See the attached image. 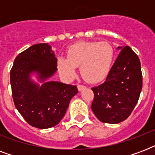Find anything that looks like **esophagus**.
I'll return each mask as SVG.
<instances>
[{
    "label": "esophagus",
    "mask_w": 155,
    "mask_h": 155,
    "mask_svg": "<svg viewBox=\"0 0 155 155\" xmlns=\"http://www.w3.org/2000/svg\"><path fill=\"white\" fill-rule=\"evenodd\" d=\"M77 87H78V90H79V91H82V90H84L85 88V86L84 85H81V84H78L77 85Z\"/></svg>",
    "instance_id": "esophagus-1"
}]
</instances>
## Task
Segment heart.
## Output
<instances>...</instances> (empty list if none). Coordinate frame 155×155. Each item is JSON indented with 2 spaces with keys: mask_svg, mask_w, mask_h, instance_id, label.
<instances>
[{
  "mask_svg": "<svg viewBox=\"0 0 155 155\" xmlns=\"http://www.w3.org/2000/svg\"><path fill=\"white\" fill-rule=\"evenodd\" d=\"M115 57V50L108 42H80L71 45L67 58L57 60L58 70L63 77L71 80L80 66V74L86 81L97 83L108 75Z\"/></svg>",
  "mask_w": 155,
  "mask_h": 155,
  "instance_id": "1",
  "label": "heart"
}]
</instances>
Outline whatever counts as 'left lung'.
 Wrapping results in <instances>:
<instances>
[{"label": "left lung", "mask_w": 155, "mask_h": 155, "mask_svg": "<svg viewBox=\"0 0 155 155\" xmlns=\"http://www.w3.org/2000/svg\"><path fill=\"white\" fill-rule=\"evenodd\" d=\"M120 52L105 81L92 87V110L101 122L120 123L131 114L142 88L139 58L130 47H118Z\"/></svg>", "instance_id": "1"}]
</instances>
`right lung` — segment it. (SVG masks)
Masks as SVG:
<instances>
[{
    "mask_svg": "<svg viewBox=\"0 0 155 155\" xmlns=\"http://www.w3.org/2000/svg\"><path fill=\"white\" fill-rule=\"evenodd\" d=\"M57 71V58L48 43L29 47L16 57L10 71V84L16 108L30 125L41 130L58 125L65 115L77 87L46 81ZM36 78L42 85L31 79Z\"/></svg>",
    "mask_w": 155,
    "mask_h": 155,
    "instance_id": "right-lung-1",
    "label": "right lung"
}]
</instances>
